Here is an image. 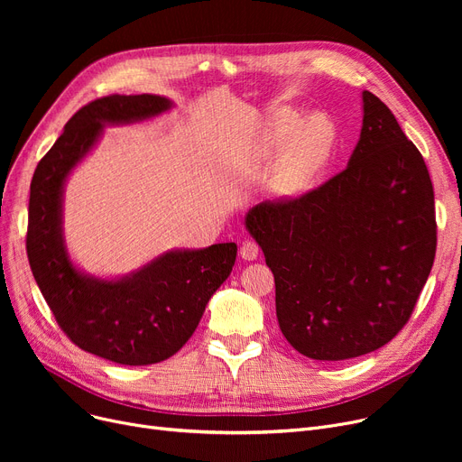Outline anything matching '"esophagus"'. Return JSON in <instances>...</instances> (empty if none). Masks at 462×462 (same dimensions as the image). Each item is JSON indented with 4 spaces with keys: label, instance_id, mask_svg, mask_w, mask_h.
<instances>
[{
    "label": "esophagus",
    "instance_id": "obj_1",
    "mask_svg": "<svg viewBox=\"0 0 462 462\" xmlns=\"http://www.w3.org/2000/svg\"><path fill=\"white\" fill-rule=\"evenodd\" d=\"M258 254H260V249H258V245L254 244V241H245V244L239 247V256L244 258L245 262L256 260Z\"/></svg>",
    "mask_w": 462,
    "mask_h": 462
}]
</instances>
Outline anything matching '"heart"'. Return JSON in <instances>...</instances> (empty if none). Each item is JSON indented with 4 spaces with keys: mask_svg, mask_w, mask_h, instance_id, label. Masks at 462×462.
I'll use <instances>...</instances> for the list:
<instances>
[{
    "mask_svg": "<svg viewBox=\"0 0 462 462\" xmlns=\"http://www.w3.org/2000/svg\"><path fill=\"white\" fill-rule=\"evenodd\" d=\"M335 127L322 116H303L292 108L277 110L265 124L258 153L262 159L279 157L270 183L272 197L279 202L301 199L317 183L331 159Z\"/></svg>",
    "mask_w": 462,
    "mask_h": 462,
    "instance_id": "1",
    "label": "heart"
}]
</instances>
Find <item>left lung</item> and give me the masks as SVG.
<instances>
[{
	"label": "left lung",
	"instance_id": "8db88e82",
	"mask_svg": "<svg viewBox=\"0 0 462 462\" xmlns=\"http://www.w3.org/2000/svg\"><path fill=\"white\" fill-rule=\"evenodd\" d=\"M341 174L292 202H262L245 228L275 277L277 322L300 354L341 361L408 322L436 253L434 192L418 148L371 91Z\"/></svg>",
	"mask_w": 462,
	"mask_h": 462
}]
</instances>
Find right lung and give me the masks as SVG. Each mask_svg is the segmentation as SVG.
I'll return each instance as SVG.
<instances>
[{"mask_svg": "<svg viewBox=\"0 0 462 462\" xmlns=\"http://www.w3.org/2000/svg\"><path fill=\"white\" fill-rule=\"evenodd\" d=\"M162 95H110L72 116L30 187L26 249L33 277L61 329L82 350L119 365L174 356L197 329L208 301L236 262V244L166 251L138 270L99 277L70 258L63 230L65 185L99 143L105 127L166 114Z\"/></svg>", "mask_w": 462, "mask_h": 462, "instance_id": "1", "label": "right lung"}]
</instances>
